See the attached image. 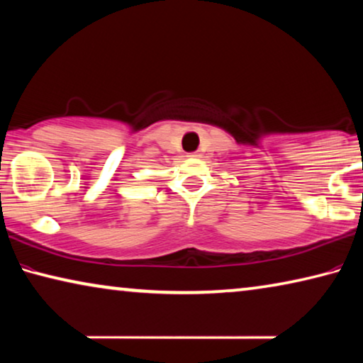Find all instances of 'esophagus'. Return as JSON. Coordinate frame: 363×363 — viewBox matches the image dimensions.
Returning a JSON list of instances; mask_svg holds the SVG:
<instances>
[{"instance_id":"34e87169","label":"esophagus","mask_w":363,"mask_h":363,"mask_svg":"<svg viewBox=\"0 0 363 363\" xmlns=\"http://www.w3.org/2000/svg\"><path fill=\"white\" fill-rule=\"evenodd\" d=\"M189 157H192V158H200V157H202V155H200L199 152H194V153H189Z\"/></svg>"}]
</instances>
